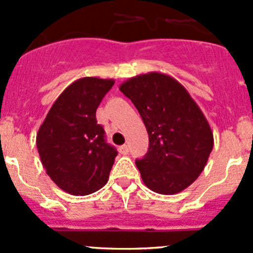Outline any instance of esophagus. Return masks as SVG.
<instances>
[{"instance_id":"obj_1","label":"esophagus","mask_w":253,"mask_h":253,"mask_svg":"<svg viewBox=\"0 0 253 253\" xmlns=\"http://www.w3.org/2000/svg\"><path fill=\"white\" fill-rule=\"evenodd\" d=\"M119 150H120V153H121L122 155H127V154H128V145H127V144L121 145V147L119 148Z\"/></svg>"}]
</instances>
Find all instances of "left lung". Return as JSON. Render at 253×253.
Returning a JSON list of instances; mask_svg holds the SVG:
<instances>
[{
  "mask_svg": "<svg viewBox=\"0 0 253 253\" xmlns=\"http://www.w3.org/2000/svg\"><path fill=\"white\" fill-rule=\"evenodd\" d=\"M138 110L149 149L136 165L149 190L175 195L205 170L214 138L205 114L187 89L162 72L127 79L120 85Z\"/></svg>",
  "mask_w": 253,
  "mask_h": 253,
  "instance_id": "obj_1",
  "label": "left lung"
}]
</instances>
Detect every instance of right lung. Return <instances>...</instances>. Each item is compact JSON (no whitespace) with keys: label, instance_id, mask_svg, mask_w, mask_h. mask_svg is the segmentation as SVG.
Wrapping results in <instances>:
<instances>
[{"label":"right lung","instance_id":"1","mask_svg":"<svg viewBox=\"0 0 253 253\" xmlns=\"http://www.w3.org/2000/svg\"><path fill=\"white\" fill-rule=\"evenodd\" d=\"M114 79L83 77L60 94L37 133L40 160L65 192L86 196L109 180L117 150L105 142L96 109Z\"/></svg>","mask_w":253,"mask_h":253}]
</instances>
